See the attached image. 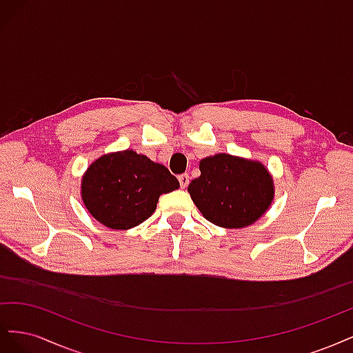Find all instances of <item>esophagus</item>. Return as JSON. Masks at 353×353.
<instances>
[{
    "mask_svg": "<svg viewBox=\"0 0 353 353\" xmlns=\"http://www.w3.org/2000/svg\"><path fill=\"white\" fill-rule=\"evenodd\" d=\"M178 181H179L181 188H185L188 185V183H190V176H188V174H183V175L178 176Z\"/></svg>",
    "mask_w": 353,
    "mask_h": 353,
    "instance_id": "obj_1",
    "label": "esophagus"
}]
</instances>
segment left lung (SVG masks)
Segmentation results:
<instances>
[{"mask_svg":"<svg viewBox=\"0 0 353 353\" xmlns=\"http://www.w3.org/2000/svg\"><path fill=\"white\" fill-rule=\"evenodd\" d=\"M188 193L209 222L243 228L271 206L274 181L261 162L219 153L200 160V176L191 181Z\"/></svg>","mask_w":353,"mask_h":353,"instance_id":"obj_1","label":"left lung"}]
</instances>
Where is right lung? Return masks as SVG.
<instances>
[{
  "label": "right lung",
  "mask_w": 353,
  "mask_h": 353,
  "mask_svg": "<svg viewBox=\"0 0 353 353\" xmlns=\"http://www.w3.org/2000/svg\"><path fill=\"white\" fill-rule=\"evenodd\" d=\"M179 188L168 168L134 150L99 157L82 176L85 208L104 227L130 230L152 216L160 194Z\"/></svg>",
  "instance_id": "obj_1"
}]
</instances>
